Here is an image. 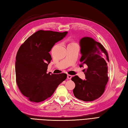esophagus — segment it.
Returning <instances> with one entry per match:
<instances>
[{
    "label": "esophagus",
    "instance_id": "esophagus-1",
    "mask_svg": "<svg viewBox=\"0 0 128 128\" xmlns=\"http://www.w3.org/2000/svg\"><path fill=\"white\" fill-rule=\"evenodd\" d=\"M72 76L71 75H70V74H68V80H71V78H72Z\"/></svg>",
    "mask_w": 128,
    "mask_h": 128
}]
</instances>
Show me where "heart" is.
I'll return each mask as SVG.
<instances>
[{"label":"heart","instance_id":"b5f03b06","mask_svg":"<svg viewBox=\"0 0 128 128\" xmlns=\"http://www.w3.org/2000/svg\"><path fill=\"white\" fill-rule=\"evenodd\" d=\"M71 44H74V43H71Z\"/></svg>","mask_w":128,"mask_h":128}]
</instances>
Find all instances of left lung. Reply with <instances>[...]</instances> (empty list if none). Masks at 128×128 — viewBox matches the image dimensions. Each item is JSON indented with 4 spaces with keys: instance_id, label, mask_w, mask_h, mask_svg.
Here are the masks:
<instances>
[{
    "instance_id": "left-lung-1",
    "label": "left lung",
    "mask_w": 128,
    "mask_h": 128,
    "mask_svg": "<svg viewBox=\"0 0 128 128\" xmlns=\"http://www.w3.org/2000/svg\"><path fill=\"white\" fill-rule=\"evenodd\" d=\"M82 57L80 66L87 65L85 68L86 80L77 76L72 78L75 83L73 90L74 96L85 102L95 100L103 94L108 83V52L100 42L93 38L84 37L80 41Z\"/></svg>"
}]
</instances>
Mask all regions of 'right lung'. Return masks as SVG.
<instances>
[{"instance_id": "obj_1", "label": "right lung", "mask_w": 128, "mask_h": 128, "mask_svg": "<svg viewBox=\"0 0 128 128\" xmlns=\"http://www.w3.org/2000/svg\"><path fill=\"white\" fill-rule=\"evenodd\" d=\"M67 34L68 32L39 30L19 48L15 62L16 82L20 92L30 101L38 103L50 97L66 80V74L46 72L52 60L49 52Z\"/></svg>"}]
</instances>
